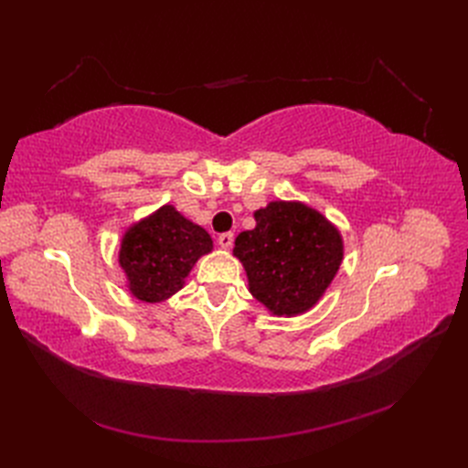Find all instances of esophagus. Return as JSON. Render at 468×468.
Segmentation results:
<instances>
[{
  "label": "esophagus",
  "mask_w": 468,
  "mask_h": 468,
  "mask_svg": "<svg viewBox=\"0 0 468 468\" xmlns=\"http://www.w3.org/2000/svg\"><path fill=\"white\" fill-rule=\"evenodd\" d=\"M234 244V234L232 232H224L218 236V246L224 250H230Z\"/></svg>",
  "instance_id": "esophagus-1"
}]
</instances>
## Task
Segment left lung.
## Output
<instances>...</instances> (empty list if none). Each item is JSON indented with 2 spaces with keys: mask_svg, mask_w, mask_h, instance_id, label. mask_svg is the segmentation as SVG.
I'll list each match as a JSON object with an SVG mask.
<instances>
[{
  "mask_svg": "<svg viewBox=\"0 0 468 468\" xmlns=\"http://www.w3.org/2000/svg\"><path fill=\"white\" fill-rule=\"evenodd\" d=\"M256 229L236 238L250 292L277 316L313 308L344 260L335 226L303 203L273 201L256 210Z\"/></svg>",
  "mask_w": 468,
  "mask_h": 468,
  "instance_id": "1",
  "label": "left lung"
}]
</instances>
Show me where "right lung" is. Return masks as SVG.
<instances>
[{
	"label": "right lung",
	"instance_id": "add662e5",
	"mask_svg": "<svg viewBox=\"0 0 468 468\" xmlns=\"http://www.w3.org/2000/svg\"><path fill=\"white\" fill-rule=\"evenodd\" d=\"M212 250V239L172 207L164 205L122 236L119 263L138 301L160 303L177 292L191 267Z\"/></svg>",
	"mask_w": 468,
	"mask_h": 468
}]
</instances>
